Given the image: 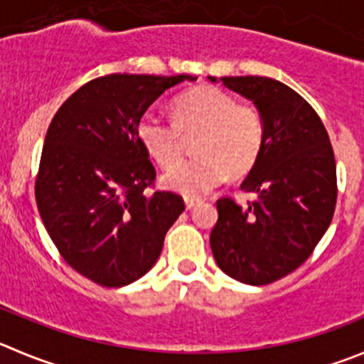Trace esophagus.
<instances>
[{"mask_svg":"<svg viewBox=\"0 0 364 364\" xmlns=\"http://www.w3.org/2000/svg\"><path fill=\"white\" fill-rule=\"evenodd\" d=\"M198 203H200V200H196V198H186V209L191 210L193 207H196Z\"/></svg>","mask_w":364,"mask_h":364,"instance_id":"obj_1","label":"esophagus"}]
</instances>
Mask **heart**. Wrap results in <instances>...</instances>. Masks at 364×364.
I'll list each match as a JSON object with an SVG mask.
<instances>
[{"label": "heart", "mask_w": 364, "mask_h": 364, "mask_svg": "<svg viewBox=\"0 0 364 364\" xmlns=\"http://www.w3.org/2000/svg\"><path fill=\"white\" fill-rule=\"evenodd\" d=\"M200 135L198 159L176 165L185 137ZM266 127L261 110L252 103H237L230 92L216 85H198L173 102V121L146 112L137 123V139L162 168V186L169 191L196 198L234 175L255 166L264 146Z\"/></svg>", "instance_id": "1"}]
</instances>
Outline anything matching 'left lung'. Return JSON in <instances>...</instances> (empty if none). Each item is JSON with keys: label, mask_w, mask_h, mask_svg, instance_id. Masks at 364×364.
<instances>
[{"label": "left lung", "mask_w": 364, "mask_h": 364, "mask_svg": "<svg viewBox=\"0 0 364 364\" xmlns=\"http://www.w3.org/2000/svg\"><path fill=\"white\" fill-rule=\"evenodd\" d=\"M221 82L255 103L266 137L241 184L257 198L247 207L230 196L218 200L210 248L228 277L264 286L295 272L331 225L338 198L334 151L316 110L286 84L264 76Z\"/></svg>", "instance_id": "obj_1"}]
</instances>
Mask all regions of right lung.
<instances>
[{
    "label": "right lung",
    "mask_w": 364,
    "mask_h": 364,
    "mask_svg": "<svg viewBox=\"0 0 364 364\" xmlns=\"http://www.w3.org/2000/svg\"><path fill=\"white\" fill-rule=\"evenodd\" d=\"M184 80L196 76H100L73 92L48 127L37 209L64 261L100 286L143 277L186 209L176 193L146 191L155 168L137 139L148 107Z\"/></svg>",
    "instance_id": "1"
}]
</instances>
